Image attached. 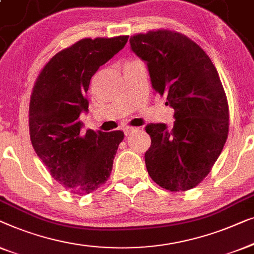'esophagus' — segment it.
<instances>
[{"label":"esophagus","mask_w":254,"mask_h":254,"mask_svg":"<svg viewBox=\"0 0 254 254\" xmlns=\"http://www.w3.org/2000/svg\"><path fill=\"white\" fill-rule=\"evenodd\" d=\"M135 131H138L137 127H127V128H124V134L130 135L131 133H133V132H135Z\"/></svg>","instance_id":"esophagus-1"}]
</instances>
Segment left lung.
Listing matches in <instances>:
<instances>
[{
    "label": "left lung",
    "instance_id": "1",
    "mask_svg": "<svg viewBox=\"0 0 254 254\" xmlns=\"http://www.w3.org/2000/svg\"><path fill=\"white\" fill-rule=\"evenodd\" d=\"M147 65L152 87L175 110L174 127L149 123L145 153L149 176L171 192L197 187L226 144L229 108L216 67L199 46L177 32L158 30L130 38Z\"/></svg>",
    "mask_w": 254,
    "mask_h": 254
}]
</instances>
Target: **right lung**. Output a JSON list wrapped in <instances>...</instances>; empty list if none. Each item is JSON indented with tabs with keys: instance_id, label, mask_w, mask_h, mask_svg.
Instances as JSON below:
<instances>
[{
	"instance_id": "right-lung-1",
	"label": "right lung",
	"mask_w": 254,
	"mask_h": 254,
	"mask_svg": "<svg viewBox=\"0 0 254 254\" xmlns=\"http://www.w3.org/2000/svg\"><path fill=\"white\" fill-rule=\"evenodd\" d=\"M127 39H83L57 53L34 84L28 120L32 146L54 180L74 194H88L106 183L124 138L122 131L84 132L79 116L88 113L93 74Z\"/></svg>"
}]
</instances>
